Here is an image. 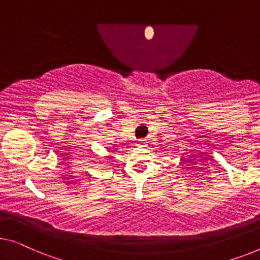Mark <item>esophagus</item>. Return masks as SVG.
Here are the masks:
<instances>
[{
    "mask_svg": "<svg viewBox=\"0 0 260 260\" xmlns=\"http://www.w3.org/2000/svg\"><path fill=\"white\" fill-rule=\"evenodd\" d=\"M138 146L139 147H146L147 146V141L146 140H139Z\"/></svg>",
    "mask_w": 260,
    "mask_h": 260,
    "instance_id": "obj_1",
    "label": "esophagus"
}]
</instances>
